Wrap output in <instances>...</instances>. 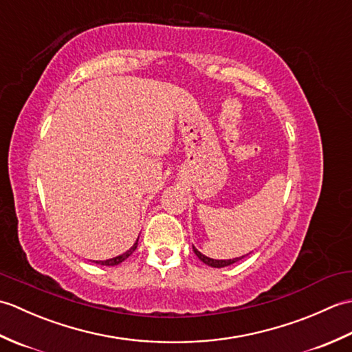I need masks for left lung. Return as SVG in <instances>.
I'll return each instance as SVG.
<instances>
[{
  "mask_svg": "<svg viewBox=\"0 0 352 352\" xmlns=\"http://www.w3.org/2000/svg\"><path fill=\"white\" fill-rule=\"evenodd\" d=\"M192 248H193V252L197 254V257H198L201 261H203V263H206L207 266H210V267H226V266L233 265V263H236V261L242 260L243 257L248 256V254H246V256H242V257H234V258H227V260H216V258H210V257L204 256V254L199 252L193 245H192Z\"/></svg>",
  "mask_w": 352,
  "mask_h": 352,
  "instance_id": "1",
  "label": "left lung"
}]
</instances>
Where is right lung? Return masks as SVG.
<instances>
[{
  "label": "right lung",
  "mask_w": 352,
  "mask_h": 352,
  "mask_svg": "<svg viewBox=\"0 0 352 352\" xmlns=\"http://www.w3.org/2000/svg\"><path fill=\"white\" fill-rule=\"evenodd\" d=\"M138 241H139V237L136 239V242L133 243V246L130 250H126L125 252H122V254H119V256H116V257H113V258H107V260H94V263H96V265H101V266H116V265H121L122 261L125 260V258H129L131 254L134 252V250L138 248Z\"/></svg>",
  "instance_id": "obj_1"
}]
</instances>
